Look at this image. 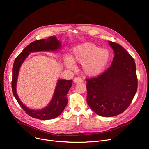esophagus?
<instances>
[{"label": "esophagus", "mask_w": 149, "mask_h": 149, "mask_svg": "<svg viewBox=\"0 0 149 149\" xmlns=\"http://www.w3.org/2000/svg\"><path fill=\"white\" fill-rule=\"evenodd\" d=\"M74 82L75 83H83V80L79 77H75L74 79Z\"/></svg>", "instance_id": "obj_1"}]
</instances>
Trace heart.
<instances>
[{
	"label": "heart",
	"instance_id": "b5f03b06",
	"mask_svg": "<svg viewBox=\"0 0 149 149\" xmlns=\"http://www.w3.org/2000/svg\"><path fill=\"white\" fill-rule=\"evenodd\" d=\"M109 58L110 53L107 49L99 48L92 43H85L74 47L71 57L65 59V64L70 70L76 68L75 63L82 64L84 74L94 77L104 71Z\"/></svg>",
	"mask_w": 149,
	"mask_h": 149
}]
</instances>
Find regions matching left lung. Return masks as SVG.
<instances>
[{"instance_id":"8db88e82","label":"left lung","mask_w":149,"mask_h":149,"mask_svg":"<svg viewBox=\"0 0 149 149\" xmlns=\"http://www.w3.org/2000/svg\"><path fill=\"white\" fill-rule=\"evenodd\" d=\"M114 51L111 66L103 74L87 79V102L91 109L104 117L124 112L137 90L134 60L120 45L108 41Z\"/></svg>"}]
</instances>
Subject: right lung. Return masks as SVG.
Masks as SVG:
<instances>
[{"label":"right lung","mask_w":149,"mask_h":149,"mask_svg":"<svg viewBox=\"0 0 149 149\" xmlns=\"http://www.w3.org/2000/svg\"><path fill=\"white\" fill-rule=\"evenodd\" d=\"M62 49V43L55 36L46 39L36 40L26 46L15 59L12 68V90L23 110L29 116L41 120H48L59 116L63 111L67 103V94L71 88L72 80L58 79L53 97L49 103L40 109H32L20 100L17 92V84L21 66L31 53L37 52H55Z\"/></svg>","instance_id":"1"}]
</instances>
